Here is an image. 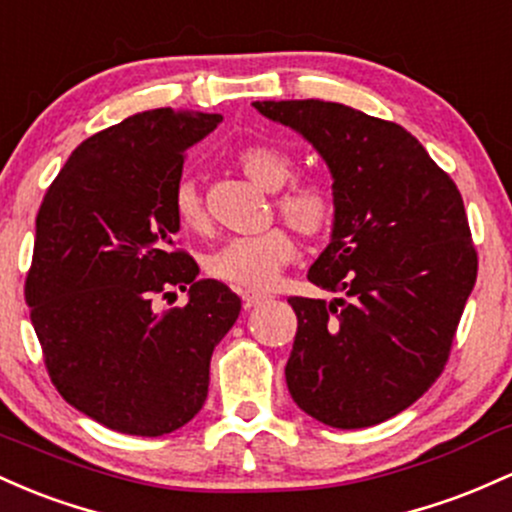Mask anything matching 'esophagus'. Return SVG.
<instances>
[{"label":"esophagus","mask_w":512,"mask_h":512,"mask_svg":"<svg viewBox=\"0 0 512 512\" xmlns=\"http://www.w3.org/2000/svg\"><path fill=\"white\" fill-rule=\"evenodd\" d=\"M263 300H268V297L263 295V292H251V290H244V292H241V302H244V307H246V309L256 307V304H258V302H263Z\"/></svg>","instance_id":"1"}]
</instances>
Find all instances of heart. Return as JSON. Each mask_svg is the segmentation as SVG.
Returning a JSON list of instances; mask_svg holds the SVG:
<instances>
[{
  "label": "heart",
  "mask_w": 512,
  "mask_h": 512,
  "mask_svg": "<svg viewBox=\"0 0 512 512\" xmlns=\"http://www.w3.org/2000/svg\"><path fill=\"white\" fill-rule=\"evenodd\" d=\"M246 179L268 191H278L273 198V212L302 234L304 239L329 237L338 222V198L326 181L292 179L295 159L273 145H246L234 154ZM176 220L191 232H208L210 217L205 210L200 188L191 179L179 181L174 191ZM297 256V244L285 227H271L251 237H234L217 246L205 258V271L237 290H266L275 283L280 271Z\"/></svg>",
  "instance_id": "b5f03b06"
}]
</instances>
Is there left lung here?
Wrapping results in <instances>:
<instances>
[{
    "label": "left lung",
    "instance_id": "obj_1",
    "mask_svg": "<svg viewBox=\"0 0 512 512\" xmlns=\"http://www.w3.org/2000/svg\"><path fill=\"white\" fill-rule=\"evenodd\" d=\"M329 164L338 222L309 268L333 302L287 297L297 333L285 380L304 413L370 428L445 370L479 258L455 181L392 120L331 101H254Z\"/></svg>",
    "mask_w": 512,
    "mask_h": 512
}]
</instances>
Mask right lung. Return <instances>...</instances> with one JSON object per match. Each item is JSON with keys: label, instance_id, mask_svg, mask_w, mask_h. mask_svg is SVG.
Returning a JSON list of instances; mask_svg holds the SVG:
<instances>
[{"label": "right lung", "instance_id": "add662e5", "mask_svg": "<svg viewBox=\"0 0 512 512\" xmlns=\"http://www.w3.org/2000/svg\"><path fill=\"white\" fill-rule=\"evenodd\" d=\"M217 113L154 108L96 132L50 183L36 217L26 304L50 382L118 433L157 438L203 409L210 358L241 300L176 249L186 149ZM189 292L186 308L156 300Z\"/></svg>", "mask_w": 512, "mask_h": 512}]
</instances>
